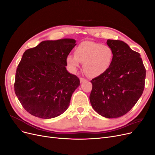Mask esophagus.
I'll list each match as a JSON object with an SVG mask.
<instances>
[{"label": "esophagus", "instance_id": "obj_1", "mask_svg": "<svg viewBox=\"0 0 155 155\" xmlns=\"http://www.w3.org/2000/svg\"><path fill=\"white\" fill-rule=\"evenodd\" d=\"M87 81V79L85 78H80V81L81 82H84Z\"/></svg>", "mask_w": 155, "mask_h": 155}]
</instances>
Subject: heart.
Here are the masks:
<instances>
[{
  "instance_id": "obj_1",
  "label": "heart",
  "mask_w": 155,
  "mask_h": 155,
  "mask_svg": "<svg viewBox=\"0 0 155 155\" xmlns=\"http://www.w3.org/2000/svg\"><path fill=\"white\" fill-rule=\"evenodd\" d=\"M113 52L109 46L96 42H81L74 49V55H69L67 62L72 68H76L80 63H84V69L91 76L104 74L110 67Z\"/></svg>"
}]
</instances>
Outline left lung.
Listing matches in <instances>:
<instances>
[{
	"label": "left lung",
	"instance_id": "1",
	"mask_svg": "<svg viewBox=\"0 0 155 155\" xmlns=\"http://www.w3.org/2000/svg\"><path fill=\"white\" fill-rule=\"evenodd\" d=\"M113 52L110 67L92 79L90 101L98 114L108 118L122 116L142 96L146 70L140 54L119 40L108 39Z\"/></svg>",
	"mask_w": 155,
	"mask_h": 155
}]
</instances>
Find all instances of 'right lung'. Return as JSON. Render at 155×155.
Returning <instances> with one entry per match:
<instances>
[{"instance_id":"obj_1","label":"right lung","mask_w":155,"mask_h":155,"mask_svg":"<svg viewBox=\"0 0 155 155\" xmlns=\"http://www.w3.org/2000/svg\"><path fill=\"white\" fill-rule=\"evenodd\" d=\"M73 39L45 41L26 50L16 70L14 90L24 109L33 116L53 118L66 110L79 79L68 72L67 58Z\"/></svg>"}]
</instances>
